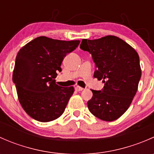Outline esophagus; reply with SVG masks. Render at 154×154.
Wrapping results in <instances>:
<instances>
[{"label":"esophagus","mask_w":154,"mask_h":154,"mask_svg":"<svg viewBox=\"0 0 154 154\" xmlns=\"http://www.w3.org/2000/svg\"><path fill=\"white\" fill-rule=\"evenodd\" d=\"M84 89V88H83V87H80V86H77L75 87V90L77 91H83V90Z\"/></svg>","instance_id":"1"}]
</instances>
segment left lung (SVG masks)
Wrapping results in <instances>:
<instances>
[{
  "mask_svg": "<svg viewBox=\"0 0 154 154\" xmlns=\"http://www.w3.org/2000/svg\"><path fill=\"white\" fill-rule=\"evenodd\" d=\"M80 48L91 54L97 68L94 77L104 83L102 91L91 89L88 109L100 120H117L130 106L137 91L142 76L139 54L115 35L83 39Z\"/></svg>",
  "mask_w": 154,
  "mask_h": 154,
  "instance_id": "1",
  "label": "left lung"
}]
</instances>
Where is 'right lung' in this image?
<instances>
[{
	"mask_svg": "<svg viewBox=\"0 0 154 154\" xmlns=\"http://www.w3.org/2000/svg\"><path fill=\"white\" fill-rule=\"evenodd\" d=\"M80 42L39 36L18 51L12 80L21 106L35 120L51 122L64 112L74 88L56 84L57 71H62L60 66L64 57Z\"/></svg>",
	"mask_w": 154,
	"mask_h": 154,
	"instance_id": "1",
	"label": "right lung"
}]
</instances>
